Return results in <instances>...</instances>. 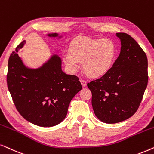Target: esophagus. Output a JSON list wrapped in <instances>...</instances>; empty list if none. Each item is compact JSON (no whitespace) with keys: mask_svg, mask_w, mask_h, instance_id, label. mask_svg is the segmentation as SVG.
<instances>
[{"mask_svg":"<svg viewBox=\"0 0 154 154\" xmlns=\"http://www.w3.org/2000/svg\"><path fill=\"white\" fill-rule=\"evenodd\" d=\"M80 82L83 87H86V86H87V81L85 80V79H80Z\"/></svg>","mask_w":154,"mask_h":154,"instance_id":"obj_1","label":"esophagus"}]
</instances>
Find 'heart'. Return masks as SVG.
<instances>
[{"mask_svg":"<svg viewBox=\"0 0 154 154\" xmlns=\"http://www.w3.org/2000/svg\"><path fill=\"white\" fill-rule=\"evenodd\" d=\"M116 56V45L111 40L78 37L71 43L63 61L72 72L79 69L80 62L90 76L101 77L111 68Z\"/></svg>","mask_w":154,"mask_h":154,"instance_id":"obj_1","label":"heart"}]
</instances>
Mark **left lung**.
<instances>
[{"instance_id":"left-lung-1","label":"left lung","mask_w":154,"mask_h":154,"mask_svg":"<svg viewBox=\"0 0 154 154\" xmlns=\"http://www.w3.org/2000/svg\"><path fill=\"white\" fill-rule=\"evenodd\" d=\"M121 50L112 67L87 84L96 116L105 123H117L132 116L140 105L148 84V60L136 41L117 33Z\"/></svg>"}]
</instances>
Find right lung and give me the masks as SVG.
Returning a JSON list of instances; mask_svg holds the SVG:
<instances>
[{
    "label": "right lung",
    "instance_id": "add662e5",
    "mask_svg": "<svg viewBox=\"0 0 154 154\" xmlns=\"http://www.w3.org/2000/svg\"><path fill=\"white\" fill-rule=\"evenodd\" d=\"M24 44L20 43L8 60V90L25 120L41 127L55 126L64 120L71 100L82 87L77 76L63 72L61 59L56 55L39 68H27L18 55Z\"/></svg>",
    "mask_w": 154,
    "mask_h": 154
}]
</instances>
